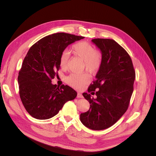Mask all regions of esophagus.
Returning <instances> with one entry per match:
<instances>
[{
    "label": "esophagus",
    "instance_id": "34e87169",
    "mask_svg": "<svg viewBox=\"0 0 156 156\" xmlns=\"http://www.w3.org/2000/svg\"><path fill=\"white\" fill-rule=\"evenodd\" d=\"M78 98H83V95H82V94L81 93H80V92H78L77 93V96Z\"/></svg>",
    "mask_w": 156,
    "mask_h": 156
}]
</instances>
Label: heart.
I'll use <instances>...</instances> for the list:
<instances>
[{"mask_svg": "<svg viewBox=\"0 0 156 156\" xmlns=\"http://www.w3.org/2000/svg\"><path fill=\"white\" fill-rule=\"evenodd\" d=\"M74 55L84 61V67L90 73H94L100 69L102 61V55L99 51L87 42H79L73 45L72 48ZM68 55L64 51L59 59V64L62 69L68 67ZM90 81V76L87 73H72L66 78L67 83L72 87L81 89Z\"/></svg>", "mask_w": 156, "mask_h": 156, "instance_id": "b5f03b06", "label": "heart"}]
</instances>
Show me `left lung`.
I'll list each match as a JSON object with an SVG mask.
<instances>
[{"mask_svg":"<svg viewBox=\"0 0 156 156\" xmlns=\"http://www.w3.org/2000/svg\"><path fill=\"white\" fill-rule=\"evenodd\" d=\"M92 43L100 49L102 61L96 75V81L90 85L88 93L83 96L90 103L89 110L81 113L80 120L92 130L108 128L119 120L129 106L133 91L135 72L131 57L115 40L93 39Z\"/></svg>","mask_w":156,"mask_h":156,"instance_id":"8db88e82","label":"left lung"}]
</instances>
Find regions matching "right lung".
Listing matches in <instances>:
<instances>
[{
	"label": "right lung",
	"instance_id": "right-lung-1",
	"mask_svg": "<svg viewBox=\"0 0 156 156\" xmlns=\"http://www.w3.org/2000/svg\"><path fill=\"white\" fill-rule=\"evenodd\" d=\"M84 37L60 32L45 36L28 51L18 75L20 96L27 111L34 119L53 117L77 93L67 85L53 84L64 49Z\"/></svg>",
	"mask_w": 156,
	"mask_h": 156
}]
</instances>
